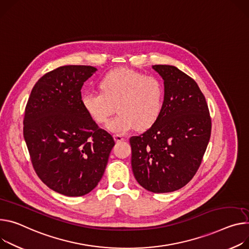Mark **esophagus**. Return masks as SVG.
Here are the masks:
<instances>
[{
    "label": "esophagus",
    "instance_id": "obj_1",
    "mask_svg": "<svg viewBox=\"0 0 249 249\" xmlns=\"http://www.w3.org/2000/svg\"><path fill=\"white\" fill-rule=\"evenodd\" d=\"M114 139L116 142H121L124 140V137L122 136V135H119V134H115L114 135Z\"/></svg>",
    "mask_w": 249,
    "mask_h": 249
}]
</instances>
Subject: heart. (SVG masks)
I'll use <instances>...</instances> for the list:
<instances>
[{"mask_svg":"<svg viewBox=\"0 0 249 249\" xmlns=\"http://www.w3.org/2000/svg\"><path fill=\"white\" fill-rule=\"evenodd\" d=\"M100 91H86L81 103L87 114L98 124L105 123L114 113L119 114L107 127L113 133L124 134L137 127L150 128L160 117L165 89L159 77L119 69L107 73L100 82Z\"/></svg>","mask_w":249,"mask_h":249,"instance_id":"b5f03b06","label":"heart"}]
</instances>
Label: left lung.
<instances>
[{
  "instance_id": "8db88e82",
  "label": "left lung",
  "mask_w": 249,
  "mask_h": 249,
  "mask_svg": "<svg viewBox=\"0 0 249 249\" xmlns=\"http://www.w3.org/2000/svg\"><path fill=\"white\" fill-rule=\"evenodd\" d=\"M153 69L165 84L160 117L130 138L135 178L147 191L170 193L186 186L197 172L212 132L210 110L196 82L173 65Z\"/></svg>"
}]
</instances>
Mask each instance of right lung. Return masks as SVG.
<instances>
[{
    "label": "right lung",
    "mask_w": 249,
    "mask_h": 249,
    "mask_svg": "<svg viewBox=\"0 0 249 249\" xmlns=\"http://www.w3.org/2000/svg\"><path fill=\"white\" fill-rule=\"evenodd\" d=\"M90 65H64L42 75L25 109L24 138L33 167L50 189L67 196L91 192L101 179L114 139L81 103Z\"/></svg>",
    "instance_id": "1"
}]
</instances>
